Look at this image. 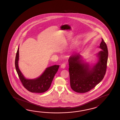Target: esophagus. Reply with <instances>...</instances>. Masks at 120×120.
I'll return each instance as SVG.
<instances>
[{
	"instance_id": "obj_1",
	"label": "esophagus",
	"mask_w": 120,
	"mask_h": 120,
	"mask_svg": "<svg viewBox=\"0 0 120 120\" xmlns=\"http://www.w3.org/2000/svg\"><path fill=\"white\" fill-rule=\"evenodd\" d=\"M66 64L65 63H63V64H62L61 65V68L64 69L66 67Z\"/></svg>"
}]
</instances>
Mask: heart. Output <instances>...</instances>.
Instances as JSON below:
<instances>
[{
	"mask_svg": "<svg viewBox=\"0 0 120 120\" xmlns=\"http://www.w3.org/2000/svg\"><path fill=\"white\" fill-rule=\"evenodd\" d=\"M79 44V43H77L76 45H78Z\"/></svg>",
	"mask_w": 120,
	"mask_h": 120,
	"instance_id": "b5f03b06",
	"label": "heart"
}]
</instances>
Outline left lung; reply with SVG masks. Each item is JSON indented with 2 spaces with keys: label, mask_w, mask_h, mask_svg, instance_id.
<instances>
[{
  "label": "left lung",
  "mask_w": 120,
  "mask_h": 120,
  "mask_svg": "<svg viewBox=\"0 0 120 120\" xmlns=\"http://www.w3.org/2000/svg\"><path fill=\"white\" fill-rule=\"evenodd\" d=\"M99 48L102 50L97 54L99 60L92 68L89 64L83 63L79 54L70 56L68 60L70 84L74 91L79 93L88 92L104 78L107 68L108 51L102 38Z\"/></svg>",
  "instance_id": "8db88e82"
}]
</instances>
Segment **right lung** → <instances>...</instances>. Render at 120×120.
<instances>
[{"label":"right lung","instance_id":"right-lung-1","mask_svg":"<svg viewBox=\"0 0 120 120\" xmlns=\"http://www.w3.org/2000/svg\"><path fill=\"white\" fill-rule=\"evenodd\" d=\"M19 48L16 55L15 66L16 71L23 86L32 93H42L49 89L54 76L59 69V65H54L47 68L41 76L34 79H26L21 73L18 66Z\"/></svg>","mask_w":120,"mask_h":120}]
</instances>
